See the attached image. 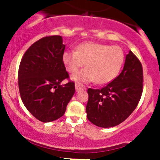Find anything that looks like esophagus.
I'll return each instance as SVG.
<instances>
[{
	"label": "esophagus",
	"mask_w": 160,
	"mask_h": 160,
	"mask_svg": "<svg viewBox=\"0 0 160 160\" xmlns=\"http://www.w3.org/2000/svg\"><path fill=\"white\" fill-rule=\"evenodd\" d=\"M75 88H76V92H79L80 90H81V89H85V86L82 85V84L77 82V83H75Z\"/></svg>",
	"instance_id": "obj_1"
}]
</instances>
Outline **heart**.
<instances>
[{"mask_svg":"<svg viewBox=\"0 0 160 160\" xmlns=\"http://www.w3.org/2000/svg\"><path fill=\"white\" fill-rule=\"evenodd\" d=\"M62 61L69 73H75L87 63L88 67L72 75L74 81L107 84L118 76L124 62V53L117 46L86 42L77 46L76 51L67 50Z\"/></svg>","mask_w":160,"mask_h":160,"instance_id":"b5f03b06","label":"heart"}]
</instances>
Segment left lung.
I'll use <instances>...</instances> for the list:
<instances>
[{
  "mask_svg": "<svg viewBox=\"0 0 160 160\" xmlns=\"http://www.w3.org/2000/svg\"><path fill=\"white\" fill-rule=\"evenodd\" d=\"M143 91V68L132 51L118 77L101 89L89 88L86 111L92 123L102 128L120 124L136 108Z\"/></svg>",
  "mask_w": 160,
  "mask_h": 160,
  "instance_id": "1",
  "label": "left lung"
}]
</instances>
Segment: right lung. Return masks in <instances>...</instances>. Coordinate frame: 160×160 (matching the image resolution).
<instances>
[{"label":"right lung","mask_w":160,"mask_h":160,"mask_svg":"<svg viewBox=\"0 0 160 160\" xmlns=\"http://www.w3.org/2000/svg\"><path fill=\"white\" fill-rule=\"evenodd\" d=\"M65 49L61 36L41 38L28 49L19 65L20 96L28 111L43 122L62 117L75 92L74 82H61L69 78L62 61Z\"/></svg>","instance_id":"1"}]
</instances>
